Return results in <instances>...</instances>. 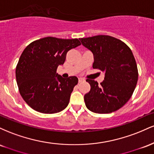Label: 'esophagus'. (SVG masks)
<instances>
[{
	"label": "esophagus",
	"mask_w": 154,
	"mask_h": 154,
	"mask_svg": "<svg viewBox=\"0 0 154 154\" xmlns=\"http://www.w3.org/2000/svg\"><path fill=\"white\" fill-rule=\"evenodd\" d=\"M85 79H83V78H79V79H78V82H83V81H84Z\"/></svg>",
	"instance_id": "34e87169"
}]
</instances>
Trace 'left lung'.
I'll return each instance as SVG.
<instances>
[{
    "mask_svg": "<svg viewBox=\"0 0 154 154\" xmlns=\"http://www.w3.org/2000/svg\"><path fill=\"white\" fill-rule=\"evenodd\" d=\"M94 56L93 69L105 73L100 85L87 79L91 91L84 96L86 107L98 114L114 112L131 98L138 79L137 63L131 49L124 42L109 35L79 38Z\"/></svg>",
    "mask_w": 154,
    "mask_h": 154,
    "instance_id": "left-lung-1",
    "label": "left lung"
}]
</instances>
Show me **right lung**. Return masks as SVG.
<instances>
[{"label":"right lung","mask_w":154,"mask_h":154,"mask_svg":"<svg viewBox=\"0 0 154 154\" xmlns=\"http://www.w3.org/2000/svg\"><path fill=\"white\" fill-rule=\"evenodd\" d=\"M78 39L46 37L25 48L16 67V79L22 98L34 110L54 114L68 106L75 76L64 79L56 73L69 51L80 45Z\"/></svg>","instance_id":"obj_1"}]
</instances>
